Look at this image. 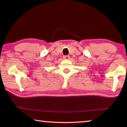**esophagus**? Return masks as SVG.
I'll return each mask as SVG.
<instances>
[{"label":"esophagus","instance_id":"obj_1","mask_svg":"<svg viewBox=\"0 0 127 127\" xmlns=\"http://www.w3.org/2000/svg\"><path fill=\"white\" fill-rule=\"evenodd\" d=\"M63 58L64 59H66L68 60L70 58V57L69 55H65V56H63Z\"/></svg>","mask_w":127,"mask_h":127}]
</instances>
